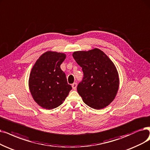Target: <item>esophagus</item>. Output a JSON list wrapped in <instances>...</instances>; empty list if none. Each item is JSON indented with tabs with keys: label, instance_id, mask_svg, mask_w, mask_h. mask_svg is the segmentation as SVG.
<instances>
[{
	"label": "esophagus",
	"instance_id": "34e87169",
	"mask_svg": "<svg viewBox=\"0 0 150 150\" xmlns=\"http://www.w3.org/2000/svg\"><path fill=\"white\" fill-rule=\"evenodd\" d=\"M72 87H73V90H76V87H77V83L76 82L73 83V84H72Z\"/></svg>",
	"mask_w": 150,
	"mask_h": 150
}]
</instances>
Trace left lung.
Returning <instances> with one entry per match:
<instances>
[{
  "label": "left lung",
  "instance_id": "left-lung-1",
  "mask_svg": "<svg viewBox=\"0 0 150 150\" xmlns=\"http://www.w3.org/2000/svg\"><path fill=\"white\" fill-rule=\"evenodd\" d=\"M73 57L83 73V81L77 88L83 102L96 110L108 106L115 100L119 87L115 64L97 48L74 52Z\"/></svg>",
  "mask_w": 150,
  "mask_h": 150
}]
</instances>
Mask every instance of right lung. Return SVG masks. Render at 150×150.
Returning a JSON list of instances; mask_svg holds the SVG:
<instances>
[{"instance_id":"obj_1","label":"right lung","mask_w":150,"mask_h":150,"mask_svg":"<svg viewBox=\"0 0 150 150\" xmlns=\"http://www.w3.org/2000/svg\"><path fill=\"white\" fill-rule=\"evenodd\" d=\"M66 57L64 53L47 51L31 69L28 81L29 91L34 100L44 109L52 110L61 105L72 89L60 68Z\"/></svg>"}]
</instances>
